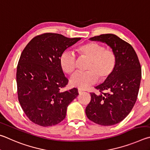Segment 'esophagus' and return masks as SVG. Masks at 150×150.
Masks as SVG:
<instances>
[{
    "label": "esophagus",
    "mask_w": 150,
    "mask_h": 150,
    "mask_svg": "<svg viewBox=\"0 0 150 150\" xmlns=\"http://www.w3.org/2000/svg\"><path fill=\"white\" fill-rule=\"evenodd\" d=\"M78 93H79V94H81V93L83 92V91L82 90H78Z\"/></svg>",
    "instance_id": "1"
}]
</instances>
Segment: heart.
I'll list each match as a JSON object with an SVG mask.
<instances>
[{
    "instance_id": "1",
    "label": "heart",
    "mask_w": 150,
    "mask_h": 150,
    "mask_svg": "<svg viewBox=\"0 0 150 150\" xmlns=\"http://www.w3.org/2000/svg\"><path fill=\"white\" fill-rule=\"evenodd\" d=\"M81 57L89 59L85 72H76L71 76L70 85L81 90L87 88L98 80L106 81L111 76L116 65V57L111 50L96 42H89L77 48ZM61 69L67 74H71L75 70L76 57L70 51H66L59 59Z\"/></svg>"
}]
</instances>
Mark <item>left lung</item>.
I'll return each mask as SVG.
<instances>
[{
  "mask_svg": "<svg viewBox=\"0 0 150 150\" xmlns=\"http://www.w3.org/2000/svg\"><path fill=\"white\" fill-rule=\"evenodd\" d=\"M89 39L111 47L116 65L111 76L96 87L100 93H90L86 116L102 126L116 125L130 113L137 99L142 78L140 62L133 47L116 35L102 34Z\"/></svg>",
  "mask_w": 150,
  "mask_h": 150,
  "instance_id": "left-lung-1",
  "label": "left lung"
}]
</instances>
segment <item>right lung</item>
<instances>
[{"instance_id": "1", "label": "right lung", "mask_w": 150, "mask_h": 150, "mask_svg": "<svg viewBox=\"0 0 150 150\" xmlns=\"http://www.w3.org/2000/svg\"><path fill=\"white\" fill-rule=\"evenodd\" d=\"M58 33H46L33 38L23 50L17 67L18 96L29 119L42 127L59 124L64 119L67 107L78 96L67 85L59 59L66 49L80 40Z\"/></svg>"}]
</instances>
